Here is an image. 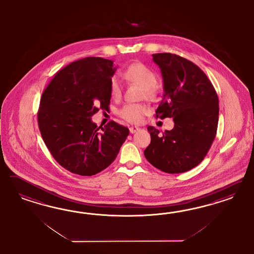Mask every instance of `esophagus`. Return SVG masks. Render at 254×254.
I'll use <instances>...</instances> for the list:
<instances>
[{
  "label": "esophagus",
  "mask_w": 254,
  "mask_h": 254,
  "mask_svg": "<svg viewBox=\"0 0 254 254\" xmlns=\"http://www.w3.org/2000/svg\"><path fill=\"white\" fill-rule=\"evenodd\" d=\"M138 130H139V127H136V126H132V127H129V132H130L131 134L136 133V132Z\"/></svg>",
  "instance_id": "34e87169"
}]
</instances>
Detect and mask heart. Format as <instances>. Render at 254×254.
<instances>
[{"label": "heart", "mask_w": 254, "mask_h": 254, "mask_svg": "<svg viewBox=\"0 0 254 254\" xmlns=\"http://www.w3.org/2000/svg\"><path fill=\"white\" fill-rule=\"evenodd\" d=\"M126 80L136 83L144 87L147 97H154L157 85V77L152 69L143 63H132L124 70ZM110 93L113 98L117 99L122 94V82L118 75H114L110 79ZM149 108L141 103H127L118 110V116L129 123H140L145 115L148 114Z\"/></svg>", "instance_id": "obj_1"}]
</instances>
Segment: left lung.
<instances>
[{"instance_id":"obj_1","label":"left lung","mask_w":254,"mask_h":254,"mask_svg":"<svg viewBox=\"0 0 254 254\" xmlns=\"http://www.w3.org/2000/svg\"><path fill=\"white\" fill-rule=\"evenodd\" d=\"M161 69L164 95L155 116L173 118L174 127L162 135L149 126L151 143L144 155L156 169L183 173L208 154L217 132L219 100L205 72L194 63L170 53L153 55Z\"/></svg>"}]
</instances>
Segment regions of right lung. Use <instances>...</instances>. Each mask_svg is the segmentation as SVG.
<instances>
[{"label":"right lung","instance_id":"1","mask_svg":"<svg viewBox=\"0 0 254 254\" xmlns=\"http://www.w3.org/2000/svg\"><path fill=\"white\" fill-rule=\"evenodd\" d=\"M114 62L90 57L59 70L42 94L39 129L47 149L64 169L92 176L109 167L127 137V127L111 121L100 127L91 120L109 109Z\"/></svg>","mask_w":254,"mask_h":254}]
</instances>
